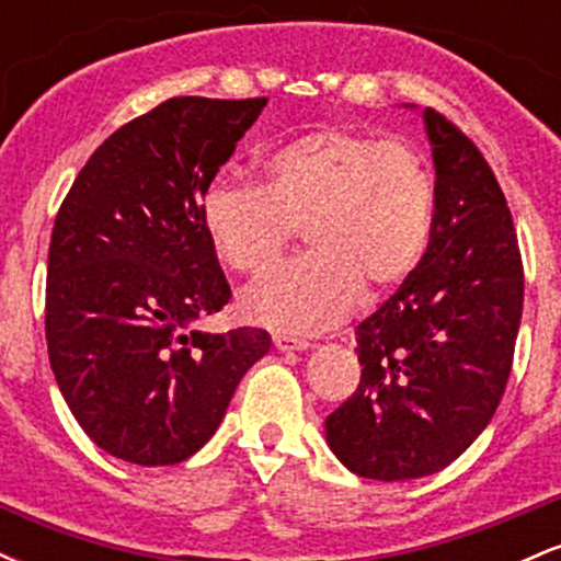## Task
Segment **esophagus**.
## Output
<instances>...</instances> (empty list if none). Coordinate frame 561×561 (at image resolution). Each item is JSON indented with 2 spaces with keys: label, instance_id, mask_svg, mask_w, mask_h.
<instances>
[{
  "label": "esophagus",
  "instance_id": "1",
  "mask_svg": "<svg viewBox=\"0 0 561 561\" xmlns=\"http://www.w3.org/2000/svg\"><path fill=\"white\" fill-rule=\"evenodd\" d=\"M274 345H276V351H282V353L308 351V347H311V343H308V340L289 337V334H274Z\"/></svg>",
  "mask_w": 561,
  "mask_h": 561
}]
</instances>
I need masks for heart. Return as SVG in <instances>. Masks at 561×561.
<instances>
[{
	"instance_id": "obj_1",
	"label": "heart",
	"mask_w": 561,
	"mask_h": 561,
	"mask_svg": "<svg viewBox=\"0 0 561 561\" xmlns=\"http://www.w3.org/2000/svg\"><path fill=\"white\" fill-rule=\"evenodd\" d=\"M433 179L398 141L345 126L317 128L263 160V184L229 173L205 186L199 224L229 268H268L302 227L311 253L240 298L242 317L287 334L332 330L366 289L403 285L433 234Z\"/></svg>"
}]
</instances>
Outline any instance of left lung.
Wrapping results in <instances>:
<instances>
[{
  "label": "left lung",
  "mask_w": 561,
  "mask_h": 561,
  "mask_svg": "<svg viewBox=\"0 0 561 561\" xmlns=\"http://www.w3.org/2000/svg\"><path fill=\"white\" fill-rule=\"evenodd\" d=\"M422 121L435 165L427 253L356 327L362 382L324 422L332 454L385 482L440 472L478 440L523 319V261L491 165L440 113Z\"/></svg>",
  "instance_id": "left-lung-1"
}]
</instances>
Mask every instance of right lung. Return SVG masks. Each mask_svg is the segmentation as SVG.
I'll list each match as a JSON object with an SVG mask.
<instances>
[{
	"label": "right lung",
	"mask_w": 561,
	"mask_h": 561,
	"mask_svg": "<svg viewBox=\"0 0 561 561\" xmlns=\"http://www.w3.org/2000/svg\"><path fill=\"white\" fill-rule=\"evenodd\" d=\"M266 96H173L111 134L55 218L47 351L57 388L105 454L139 467L197 454L268 332L195 330L231 298L199 197Z\"/></svg>",
	"instance_id": "obj_1"
}]
</instances>
